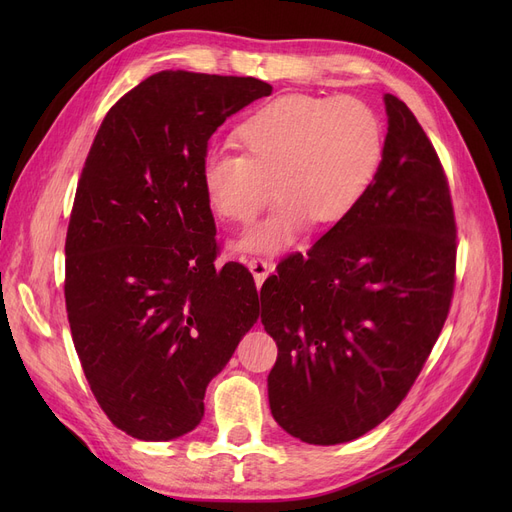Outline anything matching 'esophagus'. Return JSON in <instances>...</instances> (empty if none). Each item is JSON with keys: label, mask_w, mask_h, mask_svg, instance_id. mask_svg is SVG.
Listing matches in <instances>:
<instances>
[{"label": "esophagus", "mask_w": 512, "mask_h": 512, "mask_svg": "<svg viewBox=\"0 0 512 512\" xmlns=\"http://www.w3.org/2000/svg\"><path fill=\"white\" fill-rule=\"evenodd\" d=\"M247 265H249V270H251L257 286H261L263 280L270 276V272H272V263L267 261V259H263V257H253V259L247 261Z\"/></svg>", "instance_id": "1"}]
</instances>
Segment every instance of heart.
<instances>
[{
    "instance_id": "obj_1",
    "label": "heart",
    "mask_w": 512,
    "mask_h": 512,
    "mask_svg": "<svg viewBox=\"0 0 512 512\" xmlns=\"http://www.w3.org/2000/svg\"><path fill=\"white\" fill-rule=\"evenodd\" d=\"M242 153L215 149L203 157L201 184L222 220L251 224L278 197L263 222L240 238L253 253L292 247L313 222L342 224L361 205L384 157V126L357 97L288 93L238 124Z\"/></svg>"
}]
</instances>
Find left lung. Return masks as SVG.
Wrapping results in <instances>:
<instances>
[{
    "label": "left lung",
    "mask_w": 512,
    "mask_h": 512,
    "mask_svg": "<svg viewBox=\"0 0 512 512\" xmlns=\"http://www.w3.org/2000/svg\"><path fill=\"white\" fill-rule=\"evenodd\" d=\"M384 101V157L365 199L261 286V324L278 344L270 409L307 444L351 442L380 425L409 394L450 311L448 178L405 101Z\"/></svg>",
    "instance_id": "1"
}]
</instances>
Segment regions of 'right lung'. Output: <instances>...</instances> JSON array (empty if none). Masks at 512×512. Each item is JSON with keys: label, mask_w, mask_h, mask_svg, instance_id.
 Here are the masks:
<instances>
[{"label": "right lung", "mask_w": 512, "mask_h": 512, "mask_svg": "<svg viewBox=\"0 0 512 512\" xmlns=\"http://www.w3.org/2000/svg\"><path fill=\"white\" fill-rule=\"evenodd\" d=\"M272 93L253 76L161 70L103 118L78 178L64 297L99 407L132 438L191 432L259 319L251 272L220 255L201 184L211 134Z\"/></svg>", "instance_id": "right-lung-1"}]
</instances>
